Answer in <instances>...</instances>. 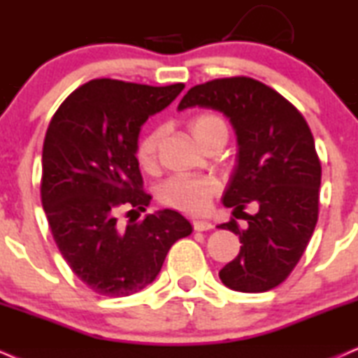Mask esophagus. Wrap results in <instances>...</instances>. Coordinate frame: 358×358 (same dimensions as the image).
I'll use <instances>...</instances> for the list:
<instances>
[{
  "mask_svg": "<svg viewBox=\"0 0 358 358\" xmlns=\"http://www.w3.org/2000/svg\"><path fill=\"white\" fill-rule=\"evenodd\" d=\"M193 228H195L196 231H206V230H212L213 228V225H212V222H208V220H193Z\"/></svg>",
  "mask_w": 358,
  "mask_h": 358,
  "instance_id": "1",
  "label": "esophagus"
}]
</instances>
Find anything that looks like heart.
<instances>
[{
  "mask_svg": "<svg viewBox=\"0 0 358 358\" xmlns=\"http://www.w3.org/2000/svg\"><path fill=\"white\" fill-rule=\"evenodd\" d=\"M192 135L201 146L208 143L212 138L227 133V123L218 113L203 111L188 122ZM163 140L162 128H153L138 141L136 158L141 168L152 170L157 163L158 150ZM220 190V183L215 178L206 176H173L165 182L158 190V198L163 205L187 213H201L208 208L212 196Z\"/></svg>",
  "mask_w": 358,
  "mask_h": 358,
  "instance_id": "heart-1",
  "label": "heart"
}]
</instances>
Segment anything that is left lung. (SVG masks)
<instances>
[{
	"mask_svg": "<svg viewBox=\"0 0 358 358\" xmlns=\"http://www.w3.org/2000/svg\"><path fill=\"white\" fill-rule=\"evenodd\" d=\"M196 105L225 113L238 138V165L223 205L245 222L231 218L218 228L238 235L242 247L218 275L231 290H272L299 264L318 220L322 165L312 131L287 98L248 76L193 86L178 110ZM248 203L259 206L257 214L243 212Z\"/></svg>",
	"mask_w": 358,
	"mask_h": 358,
	"instance_id": "left-lung-1",
	"label": "left lung"
}]
</instances>
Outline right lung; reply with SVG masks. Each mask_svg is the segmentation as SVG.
<instances>
[{"mask_svg":"<svg viewBox=\"0 0 358 358\" xmlns=\"http://www.w3.org/2000/svg\"><path fill=\"white\" fill-rule=\"evenodd\" d=\"M183 88L92 80L51 118L43 143L41 203L59 253L96 294L140 292L160 272L171 245L192 234L190 222L175 210L127 226L117 218L120 211L138 218L152 200L135 157L138 133Z\"/></svg>","mask_w":358,"mask_h":358,"instance_id":"1","label":"right lung"}]
</instances>
